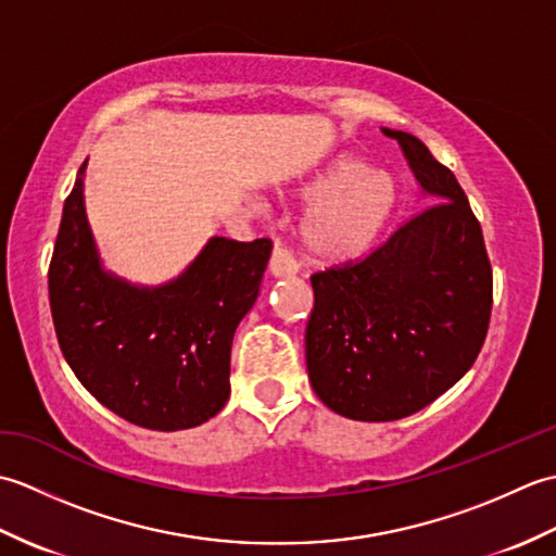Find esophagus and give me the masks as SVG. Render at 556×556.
I'll return each instance as SVG.
<instances>
[{
	"label": "esophagus",
	"mask_w": 556,
	"mask_h": 556,
	"mask_svg": "<svg viewBox=\"0 0 556 556\" xmlns=\"http://www.w3.org/2000/svg\"><path fill=\"white\" fill-rule=\"evenodd\" d=\"M299 271L296 263H293V257L285 251V248H275L269 257V275L271 277H293Z\"/></svg>",
	"instance_id": "34e87169"
}]
</instances>
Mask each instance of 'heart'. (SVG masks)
I'll return each mask as SVG.
<instances>
[{
    "mask_svg": "<svg viewBox=\"0 0 556 556\" xmlns=\"http://www.w3.org/2000/svg\"><path fill=\"white\" fill-rule=\"evenodd\" d=\"M311 205L301 222V245L313 263L351 265L365 257L396 207L394 179L353 155H337L291 193Z\"/></svg>",
    "mask_w": 556,
    "mask_h": 556,
    "instance_id": "b5f03b06",
    "label": "heart"
}]
</instances>
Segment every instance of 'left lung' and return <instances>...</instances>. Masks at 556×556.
Returning <instances> with one entry per match:
<instances>
[{"instance_id": "left-lung-1", "label": "left lung", "mask_w": 556, "mask_h": 556, "mask_svg": "<svg viewBox=\"0 0 556 556\" xmlns=\"http://www.w3.org/2000/svg\"><path fill=\"white\" fill-rule=\"evenodd\" d=\"M394 138L428 207L356 265L311 277L308 377L351 420L406 418L476 363L492 313V267L464 188L416 136Z\"/></svg>"}]
</instances>
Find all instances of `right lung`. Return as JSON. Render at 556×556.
<instances>
[{
	"label": "right lung",
	"mask_w": 556,
	"mask_h": 556,
	"mask_svg": "<svg viewBox=\"0 0 556 556\" xmlns=\"http://www.w3.org/2000/svg\"><path fill=\"white\" fill-rule=\"evenodd\" d=\"M86 164L50 263V308L68 368L116 416L148 430L203 425L229 399L231 341L253 308L271 241L212 236L179 277L143 287L104 269L86 215Z\"/></svg>",
	"instance_id": "right-lung-1"
}]
</instances>
